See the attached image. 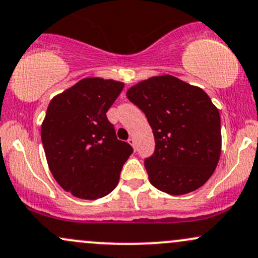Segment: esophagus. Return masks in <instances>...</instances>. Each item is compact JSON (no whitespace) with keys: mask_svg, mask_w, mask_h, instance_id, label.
I'll return each instance as SVG.
<instances>
[{"mask_svg":"<svg viewBox=\"0 0 258 258\" xmlns=\"http://www.w3.org/2000/svg\"><path fill=\"white\" fill-rule=\"evenodd\" d=\"M128 143L132 146V147L135 148V150H136V141H135V138H130Z\"/></svg>","mask_w":258,"mask_h":258,"instance_id":"34e87169","label":"esophagus"}]
</instances>
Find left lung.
Listing matches in <instances>:
<instances>
[{"label":"left lung","instance_id":"1","mask_svg":"<svg viewBox=\"0 0 258 258\" xmlns=\"http://www.w3.org/2000/svg\"><path fill=\"white\" fill-rule=\"evenodd\" d=\"M145 112L156 142L145 159L151 184L170 195L197 190L213 175L221 153L219 110L203 89L162 75L127 90Z\"/></svg>","mask_w":258,"mask_h":258}]
</instances>
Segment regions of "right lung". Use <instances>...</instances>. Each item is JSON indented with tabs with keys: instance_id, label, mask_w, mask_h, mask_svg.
<instances>
[{
	"instance_id": "1",
	"label": "right lung",
	"mask_w": 258,
	"mask_h": 258,
	"mask_svg": "<svg viewBox=\"0 0 258 258\" xmlns=\"http://www.w3.org/2000/svg\"><path fill=\"white\" fill-rule=\"evenodd\" d=\"M124 84L86 78L51 99L40 128L48 165L64 190L80 199L110 194L134 148L117 140L106 112Z\"/></svg>"
}]
</instances>
